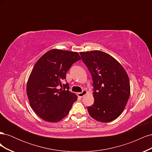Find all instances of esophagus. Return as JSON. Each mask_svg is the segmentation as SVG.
I'll return each mask as SVG.
<instances>
[{
  "mask_svg": "<svg viewBox=\"0 0 152 152\" xmlns=\"http://www.w3.org/2000/svg\"><path fill=\"white\" fill-rule=\"evenodd\" d=\"M87 94V91H86V90H84L82 92V93H78L77 95H78V96H79V97L82 98V97H84V96L86 94Z\"/></svg>",
  "mask_w": 152,
  "mask_h": 152,
  "instance_id": "1",
  "label": "esophagus"
}]
</instances>
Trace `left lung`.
I'll list each match as a JSON object with an SVG mask.
<instances>
[{"label": "left lung", "mask_w": 152, "mask_h": 152, "mask_svg": "<svg viewBox=\"0 0 152 152\" xmlns=\"http://www.w3.org/2000/svg\"><path fill=\"white\" fill-rule=\"evenodd\" d=\"M82 60L93 81V104L87 107L90 116L110 122L121 115L130 96L129 79L115 59L101 50L80 52Z\"/></svg>", "instance_id": "left-lung-1"}]
</instances>
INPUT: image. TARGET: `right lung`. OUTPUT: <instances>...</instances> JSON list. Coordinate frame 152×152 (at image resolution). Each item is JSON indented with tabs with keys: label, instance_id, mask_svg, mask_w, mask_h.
<instances>
[{
	"label": "right lung",
	"instance_id": "add662e5",
	"mask_svg": "<svg viewBox=\"0 0 152 152\" xmlns=\"http://www.w3.org/2000/svg\"><path fill=\"white\" fill-rule=\"evenodd\" d=\"M81 59L77 52L54 49L45 53L34 65L26 84L30 107L37 115L49 122H57L68 114L77 99L68 91L69 84H63L66 73L73 63Z\"/></svg>",
	"mask_w": 152,
	"mask_h": 152
}]
</instances>
